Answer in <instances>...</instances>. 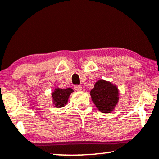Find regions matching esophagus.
<instances>
[{
  "mask_svg": "<svg viewBox=\"0 0 159 159\" xmlns=\"http://www.w3.org/2000/svg\"><path fill=\"white\" fill-rule=\"evenodd\" d=\"M74 89L76 91H81L82 90V87L81 85H75L74 87Z\"/></svg>",
  "mask_w": 159,
  "mask_h": 159,
  "instance_id": "1",
  "label": "esophagus"
}]
</instances>
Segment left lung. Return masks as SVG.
Segmentation results:
<instances>
[{
	"mask_svg": "<svg viewBox=\"0 0 159 159\" xmlns=\"http://www.w3.org/2000/svg\"><path fill=\"white\" fill-rule=\"evenodd\" d=\"M118 95L116 86L103 80L96 82L94 88L90 91L93 102L102 113H110L113 111L119 99Z\"/></svg>",
	"mask_w": 159,
	"mask_h": 159,
	"instance_id": "left-lung-1",
	"label": "left lung"
}]
</instances>
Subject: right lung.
Here are the masks:
<instances>
[{
    "instance_id": "right-lung-1",
    "label": "right lung",
    "mask_w": 159,
    "mask_h": 159,
    "mask_svg": "<svg viewBox=\"0 0 159 159\" xmlns=\"http://www.w3.org/2000/svg\"><path fill=\"white\" fill-rule=\"evenodd\" d=\"M72 92H73V90L72 88L56 89L52 93L53 100L55 104V106L57 107L64 106V105L67 103L69 95Z\"/></svg>"
}]
</instances>
